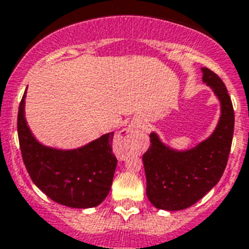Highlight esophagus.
Here are the masks:
<instances>
[{
    "instance_id": "obj_1",
    "label": "esophagus",
    "mask_w": 249,
    "mask_h": 249,
    "mask_svg": "<svg viewBox=\"0 0 249 249\" xmlns=\"http://www.w3.org/2000/svg\"><path fill=\"white\" fill-rule=\"evenodd\" d=\"M145 132L146 129L143 127V125L139 124V123H131L129 126L120 131V134L115 139V145L119 148H125L129 143H132L138 139L142 138Z\"/></svg>"
}]
</instances>
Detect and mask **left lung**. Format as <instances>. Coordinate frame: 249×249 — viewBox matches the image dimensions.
Here are the masks:
<instances>
[{
	"label": "left lung",
	"mask_w": 249,
	"mask_h": 249,
	"mask_svg": "<svg viewBox=\"0 0 249 249\" xmlns=\"http://www.w3.org/2000/svg\"><path fill=\"white\" fill-rule=\"evenodd\" d=\"M203 82L220 101L219 122L210 136L194 147H169L153 131L143 153L146 195L155 208L178 211L194 205L221 178L233 138L234 111L226 86L211 70L201 67Z\"/></svg>",
	"instance_id": "1"
}]
</instances>
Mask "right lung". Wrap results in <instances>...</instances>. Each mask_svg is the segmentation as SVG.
Instances as JSON below:
<instances>
[{"mask_svg":"<svg viewBox=\"0 0 249 249\" xmlns=\"http://www.w3.org/2000/svg\"><path fill=\"white\" fill-rule=\"evenodd\" d=\"M25 89L18 109V139L23 162L34 184L57 204L76 209L99 205L109 194L117 168L114 132L73 150L39 142L25 120Z\"/></svg>","mask_w":249,"mask_h":249,"instance_id":"right-lung-1","label":"right lung"}]
</instances>
